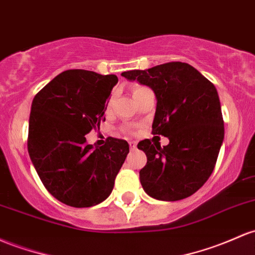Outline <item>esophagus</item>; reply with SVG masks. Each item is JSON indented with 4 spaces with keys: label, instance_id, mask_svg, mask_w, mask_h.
Returning a JSON list of instances; mask_svg holds the SVG:
<instances>
[{
    "label": "esophagus",
    "instance_id": "esophagus-1",
    "mask_svg": "<svg viewBox=\"0 0 255 255\" xmlns=\"http://www.w3.org/2000/svg\"><path fill=\"white\" fill-rule=\"evenodd\" d=\"M129 147H130V150H135L136 149V142L135 141H129Z\"/></svg>",
    "mask_w": 255,
    "mask_h": 255
}]
</instances>
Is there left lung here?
Returning <instances> with one entry per match:
<instances>
[{"label": "left lung", "instance_id": "1", "mask_svg": "<svg viewBox=\"0 0 255 255\" xmlns=\"http://www.w3.org/2000/svg\"><path fill=\"white\" fill-rule=\"evenodd\" d=\"M150 87L157 99L152 134L169 139L161 147L149 139L138 149L147 157L139 172L142 189L159 201H179L195 194L211 177L224 140L220 100L213 83L181 61L122 72Z\"/></svg>", "mask_w": 255, "mask_h": 255}]
</instances>
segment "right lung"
Wrapping results in <instances>:
<instances>
[{
    "label": "right lung",
    "mask_w": 255,
    "mask_h": 255,
    "mask_svg": "<svg viewBox=\"0 0 255 255\" xmlns=\"http://www.w3.org/2000/svg\"><path fill=\"white\" fill-rule=\"evenodd\" d=\"M116 75L66 70L32 100L27 151L44 187L65 205L85 208L109 197L129 152L126 140L108 138L93 147L86 134L105 121Z\"/></svg>",
    "instance_id": "add662e5"
}]
</instances>
